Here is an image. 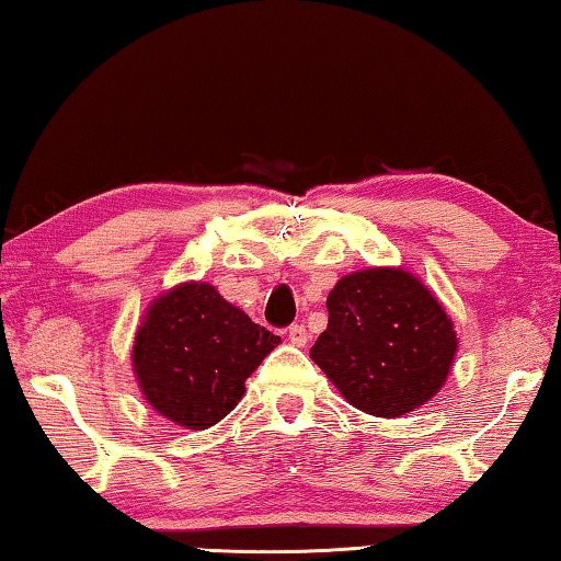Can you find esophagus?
<instances>
[{"label": "esophagus", "instance_id": "1", "mask_svg": "<svg viewBox=\"0 0 561 561\" xmlns=\"http://www.w3.org/2000/svg\"><path fill=\"white\" fill-rule=\"evenodd\" d=\"M287 340L295 346H305L309 342V332L305 329V324H291L287 329Z\"/></svg>", "mask_w": 561, "mask_h": 561}]
</instances>
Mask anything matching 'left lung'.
I'll use <instances>...</instances> for the list:
<instances>
[{"instance_id":"8db88e82","label":"left lung","mask_w":561,"mask_h":561,"mask_svg":"<svg viewBox=\"0 0 561 561\" xmlns=\"http://www.w3.org/2000/svg\"><path fill=\"white\" fill-rule=\"evenodd\" d=\"M327 312L329 324L309 357L362 412L392 420L444 387L457 332L414 274L397 266L346 274L329 291Z\"/></svg>"}]
</instances>
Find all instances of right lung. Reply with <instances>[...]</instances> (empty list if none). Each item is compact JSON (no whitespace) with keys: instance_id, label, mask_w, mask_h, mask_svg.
<instances>
[{"instance_id":"1","label":"right lung","mask_w":561,"mask_h":561,"mask_svg":"<svg viewBox=\"0 0 561 561\" xmlns=\"http://www.w3.org/2000/svg\"><path fill=\"white\" fill-rule=\"evenodd\" d=\"M282 340L207 282H184L149 305L131 367L154 412L207 430L232 412L244 381Z\"/></svg>"}]
</instances>
